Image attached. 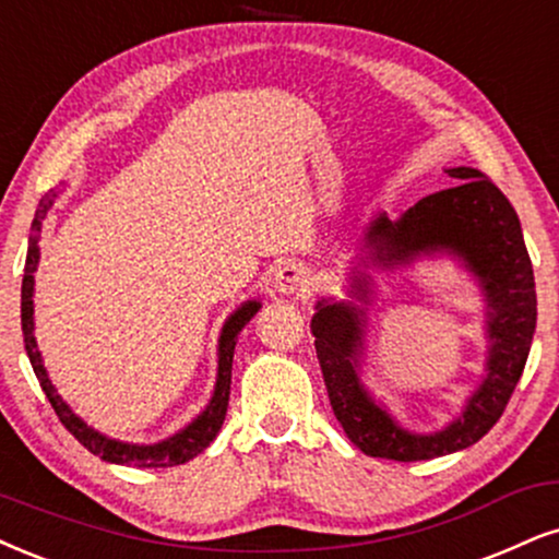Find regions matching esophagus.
<instances>
[{
  "mask_svg": "<svg viewBox=\"0 0 559 559\" xmlns=\"http://www.w3.org/2000/svg\"><path fill=\"white\" fill-rule=\"evenodd\" d=\"M308 277L306 272L298 264H282L277 272H274V287L282 295H295L300 290H306Z\"/></svg>",
  "mask_w": 559,
  "mask_h": 559,
  "instance_id": "34e87169",
  "label": "esophagus"
}]
</instances>
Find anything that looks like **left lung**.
<instances>
[{
  "mask_svg": "<svg viewBox=\"0 0 559 559\" xmlns=\"http://www.w3.org/2000/svg\"><path fill=\"white\" fill-rule=\"evenodd\" d=\"M445 174L456 178L453 189L419 199L396 219L378 212L365 225L360 257L349 272V300L316 302L311 332L329 402L347 438L373 459L427 461L477 443L500 419L532 349L536 290L519 215L477 168L459 165ZM438 252L456 258L486 298V376L459 418L440 431L415 433L361 383L367 306L374 297V283L364 269L390 271Z\"/></svg>",
  "mask_w": 559,
  "mask_h": 559,
  "instance_id": "1",
  "label": "left lung"
}]
</instances>
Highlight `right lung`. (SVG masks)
Wrapping results in <instances>:
<instances>
[{
  "instance_id": "1",
  "label": "right lung",
  "mask_w": 559,
  "mask_h": 559,
  "mask_svg": "<svg viewBox=\"0 0 559 559\" xmlns=\"http://www.w3.org/2000/svg\"><path fill=\"white\" fill-rule=\"evenodd\" d=\"M59 191H48V194L40 199L36 217H33L31 225V238H27V257H25V274H23V293H20V319H23V340H25V353L31 357L33 373L40 381V389L48 402H51L53 412L61 419V425L72 432L74 438L80 440L82 445L87 448L90 453L100 456L108 464H121V466H136V469H160V466H178L186 464L202 453L212 440L217 438L219 427H223L225 412H227V399H230V373H233V353H236L238 334L243 332V326L253 316L259 313L261 302L259 300H246L227 316L223 329H219L217 336V381L215 391H212L210 404L204 406L202 415H197L189 425L181 427L176 436L157 440V443H127V440H116L103 436V432L90 427L85 419L78 417L72 412L64 399L59 396L57 385L51 383V378L46 373L44 357H40L38 342H36V319H33V298H36V269L40 259V225L51 210L53 202H57Z\"/></svg>"
}]
</instances>
